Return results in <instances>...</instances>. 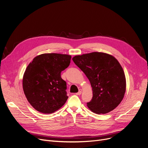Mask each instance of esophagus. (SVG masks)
I'll return each mask as SVG.
<instances>
[{"instance_id":"obj_1","label":"esophagus","mask_w":148,"mask_h":148,"mask_svg":"<svg viewBox=\"0 0 148 148\" xmlns=\"http://www.w3.org/2000/svg\"><path fill=\"white\" fill-rule=\"evenodd\" d=\"M82 89H79V92L77 93V95H81L82 94Z\"/></svg>"}]
</instances>
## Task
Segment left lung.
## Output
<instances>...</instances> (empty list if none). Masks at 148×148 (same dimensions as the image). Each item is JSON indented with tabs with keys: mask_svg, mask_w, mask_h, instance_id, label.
Listing matches in <instances>:
<instances>
[{
	"mask_svg": "<svg viewBox=\"0 0 148 148\" xmlns=\"http://www.w3.org/2000/svg\"><path fill=\"white\" fill-rule=\"evenodd\" d=\"M73 60L92 88V98L87 103L89 109L97 114H106L118 107L126 90L125 73L118 60L102 52L75 56Z\"/></svg>",
	"mask_w": 148,
	"mask_h": 148,
	"instance_id": "1",
	"label": "left lung"
}]
</instances>
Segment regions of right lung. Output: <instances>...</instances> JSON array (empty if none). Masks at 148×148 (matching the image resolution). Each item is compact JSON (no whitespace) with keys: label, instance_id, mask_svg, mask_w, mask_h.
<instances>
[{"label":"right lung","instance_id":"obj_1","mask_svg":"<svg viewBox=\"0 0 148 148\" xmlns=\"http://www.w3.org/2000/svg\"><path fill=\"white\" fill-rule=\"evenodd\" d=\"M71 56L44 53L36 56L23 77L25 95L35 110L45 114L59 110L66 103V83L60 73L69 65Z\"/></svg>","mask_w":148,"mask_h":148}]
</instances>
